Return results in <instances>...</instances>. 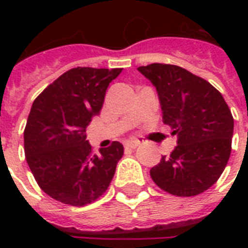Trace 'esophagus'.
Listing matches in <instances>:
<instances>
[{
    "instance_id": "esophagus-1",
    "label": "esophagus",
    "mask_w": 248,
    "mask_h": 248,
    "mask_svg": "<svg viewBox=\"0 0 248 248\" xmlns=\"http://www.w3.org/2000/svg\"><path fill=\"white\" fill-rule=\"evenodd\" d=\"M138 146H140V140H129L124 142V147L126 149H135Z\"/></svg>"
}]
</instances>
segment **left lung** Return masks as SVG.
<instances>
[{
  "label": "left lung",
  "instance_id": "1",
  "mask_svg": "<svg viewBox=\"0 0 248 248\" xmlns=\"http://www.w3.org/2000/svg\"><path fill=\"white\" fill-rule=\"evenodd\" d=\"M138 70L155 86L163 124L177 135L170 156L150 170L163 191L194 197L213 186L231 154L234 118L222 94L201 77L166 63L140 66Z\"/></svg>",
  "mask_w": 248,
  "mask_h": 248
}]
</instances>
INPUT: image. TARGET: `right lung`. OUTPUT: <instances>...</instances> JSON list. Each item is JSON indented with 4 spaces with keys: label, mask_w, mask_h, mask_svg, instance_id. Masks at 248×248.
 <instances>
[{
    "label": "right lung",
    "mask_w": 248,
    "mask_h": 248,
    "mask_svg": "<svg viewBox=\"0 0 248 248\" xmlns=\"http://www.w3.org/2000/svg\"><path fill=\"white\" fill-rule=\"evenodd\" d=\"M122 69L74 67L33 102L24 131L25 155L38 186L70 206H85L108 190L124 146L93 154L86 127L102 108L110 82Z\"/></svg>",
    "instance_id": "1"
}]
</instances>
